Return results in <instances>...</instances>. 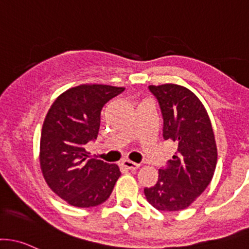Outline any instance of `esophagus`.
I'll return each mask as SVG.
<instances>
[{"label":"esophagus","instance_id":"esophagus-1","mask_svg":"<svg viewBox=\"0 0 249 249\" xmlns=\"http://www.w3.org/2000/svg\"><path fill=\"white\" fill-rule=\"evenodd\" d=\"M122 165L124 166L125 169H129V170H136V169H137L138 166H139V164H137V163L131 162V160H123Z\"/></svg>","mask_w":249,"mask_h":249}]
</instances>
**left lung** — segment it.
<instances>
[{
    "mask_svg": "<svg viewBox=\"0 0 249 249\" xmlns=\"http://www.w3.org/2000/svg\"><path fill=\"white\" fill-rule=\"evenodd\" d=\"M149 89L162 113L163 138L176 143L177 152L144 194L156 209L178 212L188 208L212 181L217 160L214 131L203 104L190 89L175 84L150 85Z\"/></svg>",
    "mask_w": 249,
    "mask_h": 249,
    "instance_id": "8db88e82",
    "label": "left lung"
}]
</instances>
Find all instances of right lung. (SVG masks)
I'll return each mask as SVG.
<instances>
[{"label":"right lung","instance_id":"obj_1","mask_svg":"<svg viewBox=\"0 0 249 249\" xmlns=\"http://www.w3.org/2000/svg\"><path fill=\"white\" fill-rule=\"evenodd\" d=\"M124 87L80 85L56 98L40 139V165L45 181L71 206L89 208L110 197L120 171L117 164L89 158L85 146L98 137L100 113Z\"/></svg>","mask_w":249,"mask_h":249}]
</instances>
